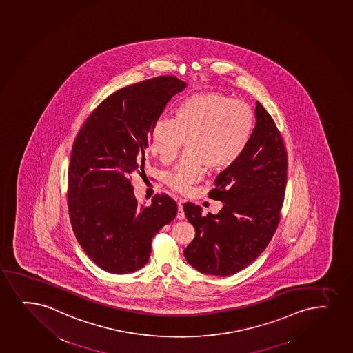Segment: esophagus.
Wrapping results in <instances>:
<instances>
[{
  "instance_id": "1",
  "label": "esophagus",
  "mask_w": 353,
  "mask_h": 353,
  "mask_svg": "<svg viewBox=\"0 0 353 353\" xmlns=\"http://www.w3.org/2000/svg\"><path fill=\"white\" fill-rule=\"evenodd\" d=\"M178 219H183L185 218V212H183V203H178Z\"/></svg>"
}]
</instances>
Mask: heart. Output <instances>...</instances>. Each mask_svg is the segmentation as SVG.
<instances>
[{"label": "heart", "mask_w": 353, "mask_h": 353, "mask_svg": "<svg viewBox=\"0 0 353 353\" xmlns=\"http://www.w3.org/2000/svg\"><path fill=\"white\" fill-rule=\"evenodd\" d=\"M253 128L246 103L219 92L195 94L178 110L176 120L159 119L150 135V150L168 163L186 141V157L165 174L173 191L186 194L203 178L205 166L219 170L239 158Z\"/></svg>", "instance_id": "b5f03b06"}]
</instances>
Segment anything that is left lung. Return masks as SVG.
Returning a JSON list of instances; mask_svg holds the SVG:
<instances>
[{
	"label": "left lung",
	"instance_id": "obj_1",
	"mask_svg": "<svg viewBox=\"0 0 353 353\" xmlns=\"http://www.w3.org/2000/svg\"><path fill=\"white\" fill-rule=\"evenodd\" d=\"M288 180V152L271 115L256 101V125L239 158L215 179L208 196L223 203L203 215L186 203L194 239L183 251L187 263L205 274L228 276L248 268L268 248L279 223Z\"/></svg>",
	"mask_w": 353,
	"mask_h": 353
}]
</instances>
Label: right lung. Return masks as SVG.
<instances>
[{
    "mask_svg": "<svg viewBox=\"0 0 353 353\" xmlns=\"http://www.w3.org/2000/svg\"><path fill=\"white\" fill-rule=\"evenodd\" d=\"M186 85L175 77L127 85L97 105L77 133L68 168L69 218L83 251L103 271L143 268L153 236L176 216L178 205L167 194L139 205L130 178L143 172L150 130Z\"/></svg>",
    "mask_w": 353,
    "mask_h": 353,
    "instance_id": "obj_1",
    "label": "right lung"
}]
</instances>
